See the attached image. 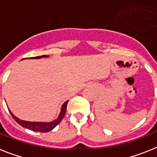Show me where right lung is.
I'll return each instance as SVG.
<instances>
[{
  "label": "right lung",
  "mask_w": 157,
  "mask_h": 157,
  "mask_svg": "<svg viewBox=\"0 0 157 157\" xmlns=\"http://www.w3.org/2000/svg\"><path fill=\"white\" fill-rule=\"evenodd\" d=\"M43 57H48V56L46 55H43L41 56H35V57H30L29 59H41ZM27 59V58H25ZM28 59V58H27ZM67 102L68 101H65L64 103L63 104V105L61 106V109H60V112H59V116L56 118V120H54L53 121L51 122H30V121H25V120H22L19 118L16 117V116H14V114L9 110L11 115H12V118L14 120H16V123H18L20 126H22L24 128L29 129V130H34V131H38V132H48L52 130V129H54L56 126L59 124L61 120H63V116L65 115V112H66L67 109Z\"/></svg>",
  "instance_id": "add662e5"
}]
</instances>
